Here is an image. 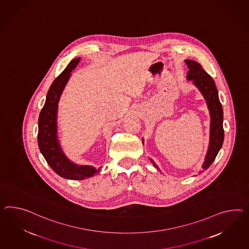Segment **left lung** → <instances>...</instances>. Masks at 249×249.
Wrapping results in <instances>:
<instances>
[{
  "label": "left lung",
  "instance_id": "1",
  "mask_svg": "<svg viewBox=\"0 0 249 249\" xmlns=\"http://www.w3.org/2000/svg\"><path fill=\"white\" fill-rule=\"evenodd\" d=\"M186 64L190 71L187 75L188 80H193V84L204 96L208 108L211 114V139L208 153L202 165L203 170H207L212 164L216 156L221 149L224 141L223 109L218 98L217 87L213 78L203 70L198 62L186 59ZM143 142V140H142ZM153 166L158 169L157 165L152 160Z\"/></svg>",
  "mask_w": 249,
  "mask_h": 249
}]
</instances>
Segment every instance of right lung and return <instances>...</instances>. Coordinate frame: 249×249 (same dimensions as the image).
<instances>
[{
    "label": "right lung",
    "mask_w": 249,
    "mask_h": 249,
    "mask_svg": "<svg viewBox=\"0 0 249 249\" xmlns=\"http://www.w3.org/2000/svg\"><path fill=\"white\" fill-rule=\"evenodd\" d=\"M80 57L71 61L64 71L53 81L48 91L44 107L38 116V144L40 153L48 164L60 177L69 179H85L100 172V168L77 165L68 159L62 152L57 136V111L59 97L70 79L71 71L79 62Z\"/></svg>",
    "instance_id": "right-lung-1"
}]
</instances>
